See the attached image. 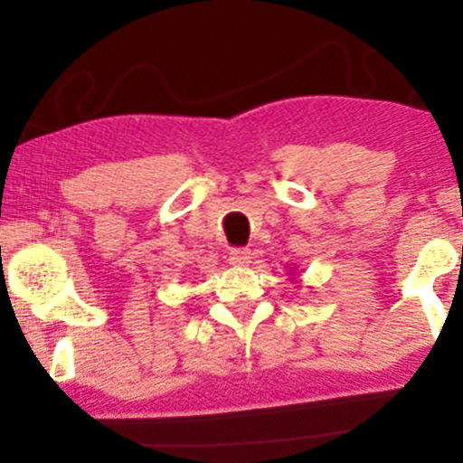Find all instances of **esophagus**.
Listing matches in <instances>:
<instances>
[{
    "label": "esophagus",
    "instance_id": "1",
    "mask_svg": "<svg viewBox=\"0 0 463 463\" xmlns=\"http://www.w3.org/2000/svg\"><path fill=\"white\" fill-rule=\"evenodd\" d=\"M228 261L235 268H246V265L252 263V252L248 248H232L231 254H228Z\"/></svg>",
    "mask_w": 463,
    "mask_h": 463
}]
</instances>
